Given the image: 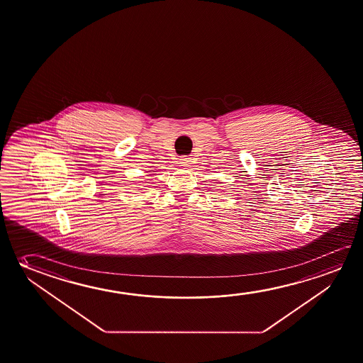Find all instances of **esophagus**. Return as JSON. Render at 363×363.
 Here are the masks:
<instances>
[{
	"label": "esophagus",
	"mask_w": 363,
	"mask_h": 363,
	"mask_svg": "<svg viewBox=\"0 0 363 363\" xmlns=\"http://www.w3.org/2000/svg\"><path fill=\"white\" fill-rule=\"evenodd\" d=\"M179 163H181V166H184V167H190L191 164V158L190 157L184 156L179 158Z\"/></svg>",
	"instance_id": "obj_1"
}]
</instances>
